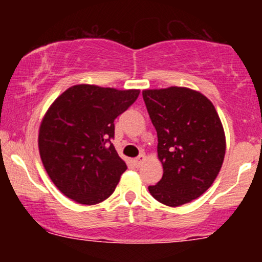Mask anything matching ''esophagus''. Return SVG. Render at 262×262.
Listing matches in <instances>:
<instances>
[{"mask_svg": "<svg viewBox=\"0 0 262 262\" xmlns=\"http://www.w3.org/2000/svg\"><path fill=\"white\" fill-rule=\"evenodd\" d=\"M145 160H146V156L144 155V154H141V155L138 156L137 159H135L134 162H135V165H137V166H140V165L143 164V162L145 161Z\"/></svg>", "mask_w": 262, "mask_h": 262, "instance_id": "34e87169", "label": "esophagus"}]
</instances>
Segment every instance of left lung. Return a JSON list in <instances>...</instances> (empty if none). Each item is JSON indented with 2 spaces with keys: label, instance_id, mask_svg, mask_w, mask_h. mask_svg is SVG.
<instances>
[{
  "label": "left lung",
  "instance_id": "left-lung-1",
  "mask_svg": "<svg viewBox=\"0 0 262 262\" xmlns=\"http://www.w3.org/2000/svg\"><path fill=\"white\" fill-rule=\"evenodd\" d=\"M143 98L158 133L161 180L149 186L169 207L192 202L208 189L224 161L225 134L214 106L187 87L144 90Z\"/></svg>",
  "mask_w": 262,
  "mask_h": 262
}]
</instances>
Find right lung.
<instances>
[{
	"mask_svg": "<svg viewBox=\"0 0 262 262\" xmlns=\"http://www.w3.org/2000/svg\"><path fill=\"white\" fill-rule=\"evenodd\" d=\"M139 92L81 83L69 87L48 108L39 127V154L62 194L92 206L113 193L127 170L111 143L114 119Z\"/></svg>",
	"mask_w": 262,
	"mask_h": 262,
	"instance_id": "1",
	"label": "right lung"
}]
</instances>
